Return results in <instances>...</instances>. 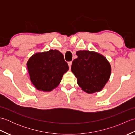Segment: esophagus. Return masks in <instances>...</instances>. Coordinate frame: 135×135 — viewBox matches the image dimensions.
Masks as SVG:
<instances>
[{
  "label": "esophagus",
  "mask_w": 135,
  "mask_h": 135,
  "mask_svg": "<svg viewBox=\"0 0 135 135\" xmlns=\"http://www.w3.org/2000/svg\"><path fill=\"white\" fill-rule=\"evenodd\" d=\"M68 66H69V68H71V65H72V61H70V62H68Z\"/></svg>",
  "instance_id": "esophagus-1"
}]
</instances>
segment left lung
<instances>
[{"label":"left lung","mask_w":135,"mask_h":135,"mask_svg":"<svg viewBox=\"0 0 135 135\" xmlns=\"http://www.w3.org/2000/svg\"><path fill=\"white\" fill-rule=\"evenodd\" d=\"M76 54L78 58L73 61L71 71L77 78V84L89 94L101 91L111 75L110 62L96 51L79 50Z\"/></svg>","instance_id":"left-lung-1"}]
</instances>
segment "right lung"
Listing matches in <instances>:
<instances>
[{"mask_svg":"<svg viewBox=\"0 0 135 135\" xmlns=\"http://www.w3.org/2000/svg\"><path fill=\"white\" fill-rule=\"evenodd\" d=\"M27 65L32 84L37 90L44 92L58 86L64 74L69 70L63 54L52 49L33 54Z\"/></svg>","mask_w":135,"mask_h":135,"instance_id":"right-lung-1","label":"right lung"}]
</instances>
